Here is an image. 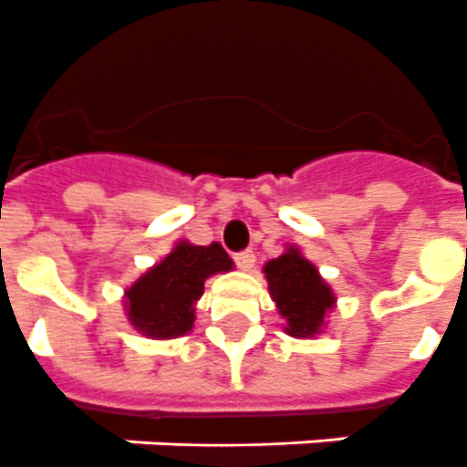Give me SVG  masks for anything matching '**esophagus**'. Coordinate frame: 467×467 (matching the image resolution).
<instances>
[{
    "mask_svg": "<svg viewBox=\"0 0 467 467\" xmlns=\"http://www.w3.org/2000/svg\"><path fill=\"white\" fill-rule=\"evenodd\" d=\"M234 260H236V265L244 272H251L253 267H255V253H253V251L236 253V255H234Z\"/></svg>",
    "mask_w": 467,
    "mask_h": 467,
    "instance_id": "34e87169",
    "label": "esophagus"
}]
</instances>
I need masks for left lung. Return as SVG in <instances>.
<instances>
[{
	"label": "left lung",
	"instance_id": "1",
	"mask_svg": "<svg viewBox=\"0 0 467 467\" xmlns=\"http://www.w3.org/2000/svg\"><path fill=\"white\" fill-rule=\"evenodd\" d=\"M272 301L286 320L285 333L292 337H313L326 327V316L335 308V294L320 277L316 265L301 255L296 245L263 267Z\"/></svg>",
	"mask_w": 467,
	"mask_h": 467
}]
</instances>
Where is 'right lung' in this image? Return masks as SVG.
<instances>
[{
	"label": "right lung",
	"mask_w": 467,
	"mask_h": 467,
	"mask_svg": "<svg viewBox=\"0 0 467 467\" xmlns=\"http://www.w3.org/2000/svg\"><path fill=\"white\" fill-rule=\"evenodd\" d=\"M229 270H234V260L216 241L210 245L178 241L161 263L125 289L128 320L151 339L181 337L192 330L204 279Z\"/></svg>",
	"instance_id": "right-lung-1"
}]
</instances>
